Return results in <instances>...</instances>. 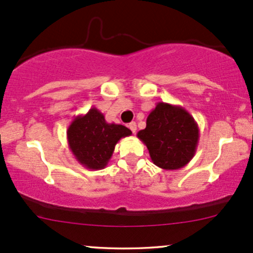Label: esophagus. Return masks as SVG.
<instances>
[{
	"label": "esophagus",
	"mask_w": 253,
	"mask_h": 253,
	"mask_svg": "<svg viewBox=\"0 0 253 253\" xmlns=\"http://www.w3.org/2000/svg\"><path fill=\"white\" fill-rule=\"evenodd\" d=\"M128 127H129V129L132 130L133 133H135V132H136V124L134 123V121H133V123L128 124Z\"/></svg>",
	"instance_id": "34e87169"
}]
</instances>
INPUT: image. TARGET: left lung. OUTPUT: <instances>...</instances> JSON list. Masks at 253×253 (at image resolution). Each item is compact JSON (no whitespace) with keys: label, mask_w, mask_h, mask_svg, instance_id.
<instances>
[{"label":"left lung","mask_w":253,"mask_h":253,"mask_svg":"<svg viewBox=\"0 0 253 253\" xmlns=\"http://www.w3.org/2000/svg\"><path fill=\"white\" fill-rule=\"evenodd\" d=\"M200 130L197 123L181 106L158 102L138 136L149 150L153 164L164 170H178L195 156Z\"/></svg>","instance_id":"8db88e82"}]
</instances>
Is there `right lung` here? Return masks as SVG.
<instances>
[{
  "label": "right lung",
  "instance_id": "1",
  "mask_svg": "<svg viewBox=\"0 0 253 253\" xmlns=\"http://www.w3.org/2000/svg\"><path fill=\"white\" fill-rule=\"evenodd\" d=\"M130 134V129L123 125L107 123L104 115L95 107L86 114L77 115L66 130L75 159L90 170L104 169L118 141Z\"/></svg>",
  "mask_w": 253,
  "mask_h": 253
}]
</instances>
